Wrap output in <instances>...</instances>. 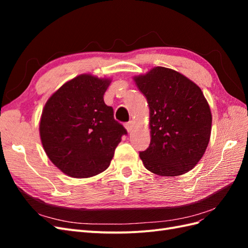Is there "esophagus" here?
I'll return each mask as SVG.
<instances>
[{"label":"esophagus","mask_w":248,"mask_h":248,"mask_svg":"<svg viewBox=\"0 0 248 248\" xmlns=\"http://www.w3.org/2000/svg\"><path fill=\"white\" fill-rule=\"evenodd\" d=\"M125 128L127 129V131H128L129 133H131L132 130H133V123L131 121L128 122V123H126L125 124Z\"/></svg>","instance_id":"34e87169"}]
</instances>
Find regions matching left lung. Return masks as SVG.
Wrapping results in <instances>:
<instances>
[{
    "label": "left lung",
    "mask_w": 248,
    "mask_h": 248,
    "mask_svg": "<svg viewBox=\"0 0 248 248\" xmlns=\"http://www.w3.org/2000/svg\"><path fill=\"white\" fill-rule=\"evenodd\" d=\"M150 108L151 141L140 157L156 175L175 177L197 166L211 136L212 115L199 86L166 67L133 78Z\"/></svg>",
    "instance_id": "left-lung-1"
}]
</instances>
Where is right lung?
Masks as SVG:
<instances>
[{
    "mask_svg": "<svg viewBox=\"0 0 248 248\" xmlns=\"http://www.w3.org/2000/svg\"><path fill=\"white\" fill-rule=\"evenodd\" d=\"M108 78L92 74L65 82L42 110L39 132L50 161L72 178H89L106 170L126 129L114 119L103 95Z\"/></svg>",
    "mask_w": 248,
    "mask_h": 248,
    "instance_id": "right-lung-1",
    "label": "right lung"
}]
</instances>
